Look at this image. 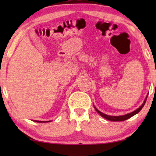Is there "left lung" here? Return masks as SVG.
Segmentation results:
<instances>
[{"mask_svg":"<svg viewBox=\"0 0 156 156\" xmlns=\"http://www.w3.org/2000/svg\"><path fill=\"white\" fill-rule=\"evenodd\" d=\"M146 99H147V97L146 98V99L144 100V102L143 103V104L141 106H140L139 108H138L137 109L134 111V112H131V113H129V114H125V115H123V116H108V115H106L105 114H103V113L100 112V111H99L97 109V108L95 107V109L97 112L99 113V114L101 115V116L102 117H104V119H107V120H109V121H125V120H127L128 119L131 118V117H132L133 116H134V115H136V114H138V112H140V110L142 109V108L144 107V106L145 105V104H146Z\"/></svg>","mask_w":156,"mask_h":156,"instance_id":"left-lung-1","label":"left lung"}]
</instances>
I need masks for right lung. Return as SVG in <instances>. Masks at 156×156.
Listing matches in <instances>:
<instances>
[{
	"mask_svg": "<svg viewBox=\"0 0 156 156\" xmlns=\"http://www.w3.org/2000/svg\"><path fill=\"white\" fill-rule=\"evenodd\" d=\"M35 122H37V123H45V122H50L49 121H35Z\"/></svg>",
	"mask_w": 156,
	"mask_h": 156,
	"instance_id": "add662e5",
	"label": "right lung"
}]
</instances>
